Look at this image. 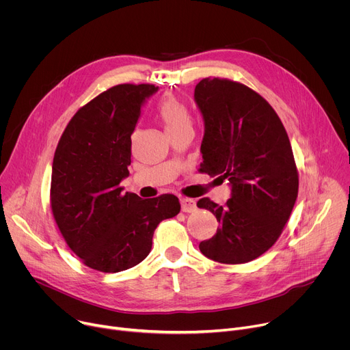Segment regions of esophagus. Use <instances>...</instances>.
I'll list each match as a JSON object with an SVG mask.
<instances>
[{"instance_id": "esophagus-1", "label": "esophagus", "mask_w": 350, "mask_h": 350, "mask_svg": "<svg viewBox=\"0 0 350 350\" xmlns=\"http://www.w3.org/2000/svg\"><path fill=\"white\" fill-rule=\"evenodd\" d=\"M180 206H182V211L185 213H192L198 208L196 202L191 198H180Z\"/></svg>"}]
</instances>
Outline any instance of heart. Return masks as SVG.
I'll return each mask as SVG.
<instances>
[{
  "label": "heart",
  "instance_id": "heart-1",
  "mask_svg": "<svg viewBox=\"0 0 350 350\" xmlns=\"http://www.w3.org/2000/svg\"><path fill=\"white\" fill-rule=\"evenodd\" d=\"M157 115L168 134L186 126H191L189 109L180 99L172 95L161 99L157 107Z\"/></svg>",
  "mask_w": 350,
  "mask_h": 350
}]
</instances>
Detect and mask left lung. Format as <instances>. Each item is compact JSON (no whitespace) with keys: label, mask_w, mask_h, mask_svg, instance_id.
Listing matches in <instances>:
<instances>
[{"label":"left lung","mask_w":350,"mask_h":350,"mask_svg":"<svg viewBox=\"0 0 350 350\" xmlns=\"http://www.w3.org/2000/svg\"><path fill=\"white\" fill-rule=\"evenodd\" d=\"M195 100L204 119L200 172L228 180L232 192L224 206L198 202L220 223L199 248L220 263H247L273 247L297 199L290 140L273 107L244 84L203 78Z\"/></svg>","instance_id":"obj_1"}]
</instances>
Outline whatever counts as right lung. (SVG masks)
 I'll return each instance as SVG.
<instances>
[{"label": "right lung", "instance_id": "add662e5", "mask_svg": "<svg viewBox=\"0 0 350 350\" xmlns=\"http://www.w3.org/2000/svg\"><path fill=\"white\" fill-rule=\"evenodd\" d=\"M152 84H119L71 118L51 167L50 206L70 250L95 271L116 273L147 258L157 226L180 210L175 195L123 193L131 133Z\"/></svg>", "mask_w": 350, "mask_h": 350}]
</instances>
